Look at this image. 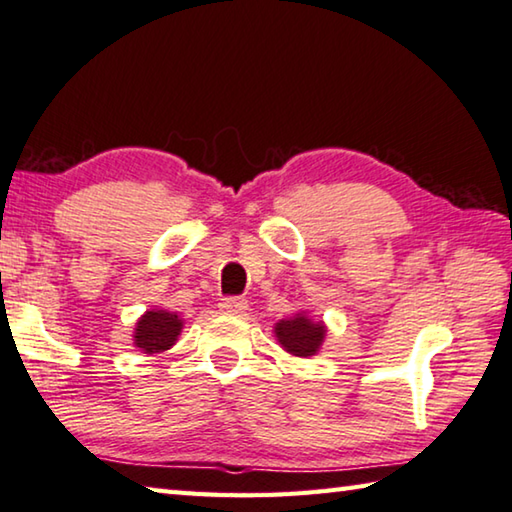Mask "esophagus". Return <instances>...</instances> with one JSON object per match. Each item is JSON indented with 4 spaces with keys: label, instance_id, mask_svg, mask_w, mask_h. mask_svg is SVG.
<instances>
[{
    "label": "esophagus",
    "instance_id": "34e87169",
    "mask_svg": "<svg viewBox=\"0 0 512 512\" xmlns=\"http://www.w3.org/2000/svg\"><path fill=\"white\" fill-rule=\"evenodd\" d=\"M247 309L249 304L245 300H240V297H224V300L219 302V311L229 313V316H242Z\"/></svg>",
    "mask_w": 512,
    "mask_h": 512
}]
</instances>
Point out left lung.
<instances>
[{"mask_svg": "<svg viewBox=\"0 0 512 512\" xmlns=\"http://www.w3.org/2000/svg\"><path fill=\"white\" fill-rule=\"evenodd\" d=\"M274 336L288 355L306 359L320 352L327 336V325L322 320L309 318L306 311H300L295 316L279 320L274 325Z\"/></svg>", "mask_w": 512, "mask_h": 512, "instance_id": "obj_1", "label": "left lung"}]
</instances>
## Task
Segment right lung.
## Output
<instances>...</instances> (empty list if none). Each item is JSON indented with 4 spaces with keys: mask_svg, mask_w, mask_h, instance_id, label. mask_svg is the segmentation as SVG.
<instances>
[{
    "mask_svg": "<svg viewBox=\"0 0 512 512\" xmlns=\"http://www.w3.org/2000/svg\"><path fill=\"white\" fill-rule=\"evenodd\" d=\"M185 320L174 311L151 309L135 322L132 332V345L144 355H160L176 345L180 332H183Z\"/></svg>",
    "mask_w": 512,
    "mask_h": 512,
    "instance_id": "obj_1",
    "label": "right lung"
}]
</instances>
